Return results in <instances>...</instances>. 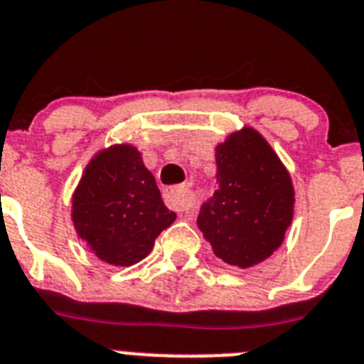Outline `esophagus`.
Returning a JSON list of instances; mask_svg holds the SVG:
<instances>
[{
    "label": "esophagus",
    "instance_id": "34e87169",
    "mask_svg": "<svg viewBox=\"0 0 364 364\" xmlns=\"http://www.w3.org/2000/svg\"><path fill=\"white\" fill-rule=\"evenodd\" d=\"M164 203L177 213H188L194 209V200H192L191 192L183 185L164 191Z\"/></svg>",
    "mask_w": 364,
    "mask_h": 364
}]
</instances>
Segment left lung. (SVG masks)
<instances>
[{"label":"left lung","instance_id":"obj_1","mask_svg":"<svg viewBox=\"0 0 364 364\" xmlns=\"http://www.w3.org/2000/svg\"><path fill=\"white\" fill-rule=\"evenodd\" d=\"M216 191L198 228L222 261L248 268L270 257L291 225V176L257 131L246 127L216 148Z\"/></svg>","mask_w":364,"mask_h":364}]
</instances>
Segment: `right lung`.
<instances>
[{
    "mask_svg": "<svg viewBox=\"0 0 364 364\" xmlns=\"http://www.w3.org/2000/svg\"><path fill=\"white\" fill-rule=\"evenodd\" d=\"M73 224L102 261L129 267L144 259L176 220L155 177L133 146H114L90 161L73 194Z\"/></svg>",
    "mask_w": 364,
    "mask_h": 364,
    "instance_id": "add662e5",
    "label": "right lung"
}]
</instances>
